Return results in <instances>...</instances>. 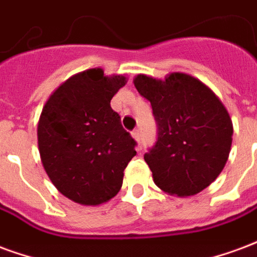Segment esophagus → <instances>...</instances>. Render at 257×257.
Returning <instances> with one entry per match:
<instances>
[{"label":"esophagus","mask_w":257,"mask_h":257,"mask_svg":"<svg viewBox=\"0 0 257 257\" xmlns=\"http://www.w3.org/2000/svg\"><path fill=\"white\" fill-rule=\"evenodd\" d=\"M131 137H133L136 141H140V138H141V133H140V130H138V128H136V130L131 131Z\"/></svg>","instance_id":"obj_1"}]
</instances>
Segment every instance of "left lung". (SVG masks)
I'll use <instances>...</instances> for the list:
<instances>
[{"mask_svg": "<svg viewBox=\"0 0 257 257\" xmlns=\"http://www.w3.org/2000/svg\"><path fill=\"white\" fill-rule=\"evenodd\" d=\"M138 93L151 101L157 141L145 162L157 188L171 196H194L219 177L233 141V123L223 102L201 80L185 72L164 79L140 74Z\"/></svg>", "mask_w": 257, "mask_h": 257, "instance_id": "left-lung-1", "label": "left lung"}]
</instances>
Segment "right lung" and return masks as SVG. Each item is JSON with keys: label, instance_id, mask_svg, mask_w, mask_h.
<instances>
[{"label": "right lung", "instance_id": "obj_1", "mask_svg": "<svg viewBox=\"0 0 257 257\" xmlns=\"http://www.w3.org/2000/svg\"><path fill=\"white\" fill-rule=\"evenodd\" d=\"M127 83L124 75L90 68L54 90L39 116L38 149L45 171L63 196L82 205H100L120 190L136 141L110 108Z\"/></svg>", "mask_w": 257, "mask_h": 257}]
</instances>
